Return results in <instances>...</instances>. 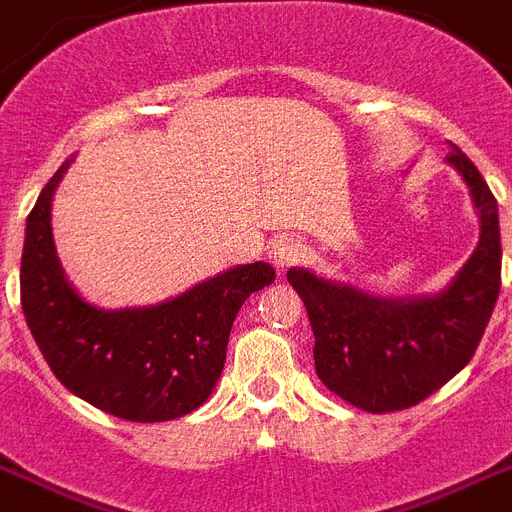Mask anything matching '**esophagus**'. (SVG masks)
<instances>
[{
  "mask_svg": "<svg viewBox=\"0 0 512 512\" xmlns=\"http://www.w3.org/2000/svg\"><path fill=\"white\" fill-rule=\"evenodd\" d=\"M269 259H272L277 272H287L290 266H295L303 259L301 240L293 238V235H282V238L274 240L272 248H269Z\"/></svg>",
  "mask_w": 512,
  "mask_h": 512,
  "instance_id": "obj_1",
  "label": "esophagus"
}]
</instances>
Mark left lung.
Returning <instances> with one entry per match:
<instances>
[{
	"mask_svg": "<svg viewBox=\"0 0 512 512\" xmlns=\"http://www.w3.org/2000/svg\"><path fill=\"white\" fill-rule=\"evenodd\" d=\"M447 162L471 188L481 238L445 293L384 301L358 287L322 280L308 269L287 272L314 329L316 374L327 390L361 411H405L450 382L474 358L500 295L497 201L458 146Z\"/></svg>",
	"mask_w": 512,
	"mask_h": 512,
	"instance_id": "1",
	"label": "left lung"
}]
</instances>
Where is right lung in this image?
<instances>
[{
  "label": "right lung",
  "mask_w": 512,
  "mask_h": 512,
  "mask_svg": "<svg viewBox=\"0 0 512 512\" xmlns=\"http://www.w3.org/2000/svg\"><path fill=\"white\" fill-rule=\"evenodd\" d=\"M70 162L46 183L25 225L20 303L38 350L67 390L104 413L154 424L196 411L222 374L240 306L272 285L274 269L235 266L151 308H94L65 280L49 222Z\"/></svg>",
  "instance_id": "add662e5"
}]
</instances>
